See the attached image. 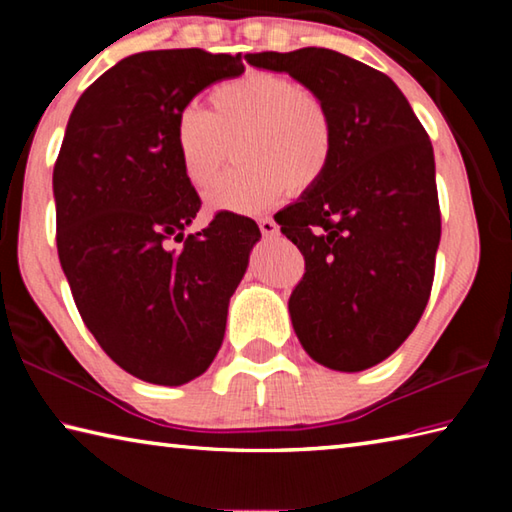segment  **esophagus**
I'll use <instances>...</instances> for the list:
<instances>
[{
  "mask_svg": "<svg viewBox=\"0 0 512 512\" xmlns=\"http://www.w3.org/2000/svg\"><path fill=\"white\" fill-rule=\"evenodd\" d=\"M259 230H262L264 237H275L277 232H280V228H277V223L273 219H268V216H264V219H259Z\"/></svg>",
  "mask_w": 512,
  "mask_h": 512,
  "instance_id": "1",
  "label": "esophagus"
}]
</instances>
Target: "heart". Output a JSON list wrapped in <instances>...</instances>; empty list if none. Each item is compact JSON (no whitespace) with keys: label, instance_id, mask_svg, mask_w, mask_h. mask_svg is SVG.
<instances>
[{"label":"heart","instance_id":"heart-1","mask_svg":"<svg viewBox=\"0 0 512 512\" xmlns=\"http://www.w3.org/2000/svg\"><path fill=\"white\" fill-rule=\"evenodd\" d=\"M241 167L205 192L212 212L250 214L284 192L316 187L334 158V121L314 90L271 72H250L210 92V112L187 106L173 124V146L185 178L205 187L237 142Z\"/></svg>","mask_w":512,"mask_h":512}]
</instances>
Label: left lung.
<instances>
[{"label": "left lung", "mask_w": 512, "mask_h": 512, "mask_svg": "<svg viewBox=\"0 0 512 512\" xmlns=\"http://www.w3.org/2000/svg\"><path fill=\"white\" fill-rule=\"evenodd\" d=\"M246 60L314 90L334 121L323 180L275 214L305 255L289 298L293 329L320 366H377L409 339L429 302L440 244L429 135L386 74L339 51H262Z\"/></svg>", "instance_id": "8db88e82"}]
</instances>
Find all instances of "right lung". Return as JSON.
I'll list each match as a JSON object with an SVG mask.
<instances>
[{
    "instance_id": "1",
    "label": "right lung",
    "mask_w": 512,
    "mask_h": 512,
    "mask_svg": "<svg viewBox=\"0 0 512 512\" xmlns=\"http://www.w3.org/2000/svg\"><path fill=\"white\" fill-rule=\"evenodd\" d=\"M241 74V54L142 51L101 74L67 121L54 167L60 266L103 352L149 384L180 386L210 368L262 237L235 212L185 237L201 198L173 146L178 112Z\"/></svg>"
}]
</instances>
